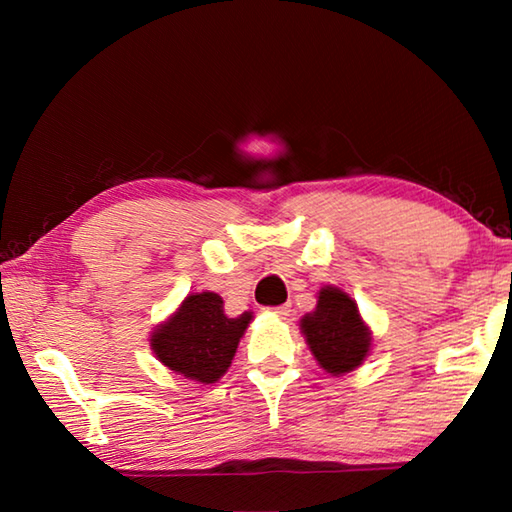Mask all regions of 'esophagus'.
Wrapping results in <instances>:
<instances>
[{
  "mask_svg": "<svg viewBox=\"0 0 512 512\" xmlns=\"http://www.w3.org/2000/svg\"><path fill=\"white\" fill-rule=\"evenodd\" d=\"M275 316H280V318H287L289 316V311H291V305L287 302V305H280V307H273L271 309Z\"/></svg>",
  "mask_w": 512,
  "mask_h": 512,
  "instance_id": "esophagus-1",
  "label": "esophagus"
}]
</instances>
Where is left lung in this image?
Wrapping results in <instances>:
<instances>
[{
    "instance_id": "obj_1",
    "label": "left lung",
    "mask_w": 512,
    "mask_h": 512,
    "mask_svg": "<svg viewBox=\"0 0 512 512\" xmlns=\"http://www.w3.org/2000/svg\"><path fill=\"white\" fill-rule=\"evenodd\" d=\"M300 329L318 366L336 377L361 366L372 345L357 302L336 287L318 291V305L302 316Z\"/></svg>"
}]
</instances>
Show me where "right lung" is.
<instances>
[{
  "label": "right lung",
  "instance_id": "1",
  "mask_svg": "<svg viewBox=\"0 0 512 512\" xmlns=\"http://www.w3.org/2000/svg\"><path fill=\"white\" fill-rule=\"evenodd\" d=\"M250 320V311L237 318L225 316L219 293H194L153 329L151 350L176 375L214 384L230 368Z\"/></svg>",
  "mask_w": 512,
  "mask_h": 512
}]
</instances>
